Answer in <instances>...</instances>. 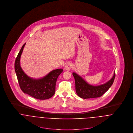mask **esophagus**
I'll list each match as a JSON object with an SVG mask.
<instances>
[{
  "instance_id": "34e87169",
  "label": "esophagus",
  "mask_w": 133,
  "mask_h": 133,
  "mask_svg": "<svg viewBox=\"0 0 133 133\" xmlns=\"http://www.w3.org/2000/svg\"><path fill=\"white\" fill-rule=\"evenodd\" d=\"M73 68V64L72 63H68L65 65V67H64V69L65 70H67V71H69L72 68Z\"/></svg>"
}]
</instances>
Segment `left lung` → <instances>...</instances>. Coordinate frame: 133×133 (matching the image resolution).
<instances>
[{"label": "left lung", "instance_id": "left-lung-1", "mask_svg": "<svg viewBox=\"0 0 133 133\" xmlns=\"http://www.w3.org/2000/svg\"><path fill=\"white\" fill-rule=\"evenodd\" d=\"M75 81V89L77 94L80 98L89 99L97 98L103 95L111 87L114 82L115 71L112 79L104 84L94 86L88 83L81 77L75 73H73Z\"/></svg>", "mask_w": 133, "mask_h": 133}]
</instances>
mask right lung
Instances as JSON below:
<instances>
[{
  "instance_id": "obj_1",
  "label": "right lung",
  "mask_w": 133,
  "mask_h": 133,
  "mask_svg": "<svg viewBox=\"0 0 133 133\" xmlns=\"http://www.w3.org/2000/svg\"><path fill=\"white\" fill-rule=\"evenodd\" d=\"M25 43L22 45L15 61V71L20 88L24 93L36 99H48L54 95L57 78L63 70L59 69L53 70L46 76L38 79L27 76L20 64V59Z\"/></svg>"
}]
</instances>
